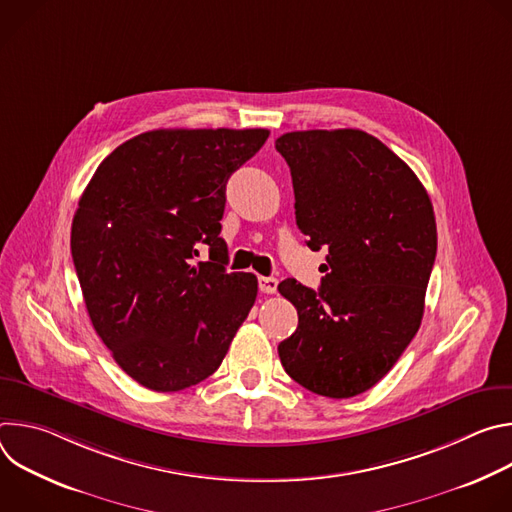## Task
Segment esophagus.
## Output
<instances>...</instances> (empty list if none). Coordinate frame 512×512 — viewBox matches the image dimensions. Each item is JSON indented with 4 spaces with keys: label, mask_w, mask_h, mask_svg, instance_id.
I'll return each instance as SVG.
<instances>
[{
    "label": "esophagus",
    "mask_w": 512,
    "mask_h": 512,
    "mask_svg": "<svg viewBox=\"0 0 512 512\" xmlns=\"http://www.w3.org/2000/svg\"><path fill=\"white\" fill-rule=\"evenodd\" d=\"M259 289L263 291V294H275L277 279L275 277H259Z\"/></svg>",
    "instance_id": "esophagus-1"
}]
</instances>
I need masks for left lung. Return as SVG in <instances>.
<instances>
[{"label":"left lung","mask_w":512,"mask_h":512,"mask_svg":"<svg viewBox=\"0 0 512 512\" xmlns=\"http://www.w3.org/2000/svg\"><path fill=\"white\" fill-rule=\"evenodd\" d=\"M275 150L308 247L328 249L318 291L277 285L298 310L277 352L308 391L348 399L375 387L419 330L437 251L433 206L413 170L360 129L291 131Z\"/></svg>","instance_id":"1"}]
</instances>
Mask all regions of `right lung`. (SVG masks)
Wrapping results in <instances>:
<instances>
[{
  "label": "right lung",
  "mask_w": 512,
  "mask_h": 512,
  "mask_svg": "<svg viewBox=\"0 0 512 512\" xmlns=\"http://www.w3.org/2000/svg\"><path fill=\"white\" fill-rule=\"evenodd\" d=\"M267 129H154L113 150L72 218L70 251L93 328L139 385L174 393L218 367L257 298L227 273L231 174ZM200 244L209 261L193 265Z\"/></svg>",
  "instance_id": "right-lung-1"
}]
</instances>
